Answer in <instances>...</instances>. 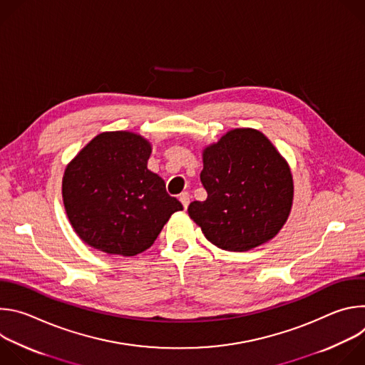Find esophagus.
Masks as SVG:
<instances>
[{
  "instance_id": "34e87169",
  "label": "esophagus",
  "mask_w": 365,
  "mask_h": 365,
  "mask_svg": "<svg viewBox=\"0 0 365 365\" xmlns=\"http://www.w3.org/2000/svg\"><path fill=\"white\" fill-rule=\"evenodd\" d=\"M179 200L182 202V205H183L185 210H187L189 202H190V195H189L187 192H182V193L179 195Z\"/></svg>"
}]
</instances>
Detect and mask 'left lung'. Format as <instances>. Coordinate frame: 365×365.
<instances>
[{"label": "left lung", "mask_w": 365, "mask_h": 365, "mask_svg": "<svg viewBox=\"0 0 365 365\" xmlns=\"http://www.w3.org/2000/svg\"><path fill=\"white\" fill-rule=\"evenodd\" d=\"M203 202L189 217L206 240L227 251H248L272 240L284 225L293 202L287 162L257 130L235 128L203 150Z\"/></svg>", "instance_id": "8db88e82"}]
</instances>
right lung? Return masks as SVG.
Instances as JSON below:
<instances>
[{
	"label": "right lung",
	"mask_w": 365,
	"mask_h": 365,
	"mask_svg": "<svg viewBox=\"0 0 365 365\" xmlns=\"http://www.w3.org/2000/svg\"><path fill=\"white\" fill-rule=\"evenodd\" d=\"M151 144L130 131L101 133L68 165L62 196L79 238L107 254L150 248L182 203L147 169Z\"/></svg>",
	"instance_id": "1"
}]
</instances>
